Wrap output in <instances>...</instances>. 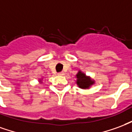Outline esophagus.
Returning a JSON list of instances; mask_svg holds the SVG:
<instances>
[{"label": "esophagus", "mask_w": 132, "mask_h": 132, "mask_svg": "<svg viewBox=\"0 0 132 132\" xmlns=\"http://www.w3.org/2000/svg\"><path fill=\"white\" fill-rule=\"evenodd\" d=\"M57 75H60V76L64 75V72H60L57 73Z\"/></svg>", "instance_id": "34e87169"}]
</instances>
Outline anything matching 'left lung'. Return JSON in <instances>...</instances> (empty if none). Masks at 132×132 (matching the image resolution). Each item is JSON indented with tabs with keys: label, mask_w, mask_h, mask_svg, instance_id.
Wrapping results in <instances>:
<instances>
[{
	"label": "left lung",
	"mask_w": 132,
	"mask_h": 132,
	"mask_svg": "<svg viewBox=\"0 0 132 132\" xmlns=\"http://www.w3.org/2000/svg\"><path fill=\"white\" fill-rule=\"evenodd\" d=\"M77 84H78V86L81 88H88L94 84V81L91 80L90 78L86 77L84 73H81V72H78L77 75Z\"/></svg>",
	"instance_id": "left-lung-1"
}]
</instances>
